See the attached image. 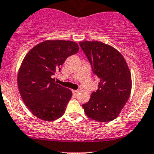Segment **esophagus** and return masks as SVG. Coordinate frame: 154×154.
I'll return each instance as SVG.
<instances>
[{
	"label": "esophagus",
	"mask_w": 154,
	"mask_h": 154,
	"mask_svg": "<svg viewBox=\"0 0 154 154\" xmlns=\"http://www.w3.org/2000/svg\"><path fill=\"white\" fill-rule=\"evenodd\" d=\"M72 93H73V94L74 96H77L78 95V94L80 93V91H72Z\"/></svg>",
	"instance_id": "esophagus-1"
}]
</instances>
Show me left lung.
Listing matches in <instances>:
<instances>
[{
    "label": "left lung",
    "instance_id": "left-lung-1",
    "mask_svg": "<svg viewBox=\"0 0 154 154\" xmlns=\"http://www.w3.org/2000/svg\"><path fill=\"white\" fill-rule=\"evenodd\" d=\"M93 72L100 80L88 102L82 104L88 118L99 122L116 119L129 99L131 77L121 52L101 42H80Z\"/></svg>",
    "mask_w": 154,
    "mask_h": 154
}]
</instances>
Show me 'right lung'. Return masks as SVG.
<instances>
[{"label": "right lung", "instance_id": "right-lung-1", "mask_svg": "<svg viewBox=\"0 0 154 154\" xmlns=\"http://www.w3.org/2000/svg\"><path fill=\"white\" fill-rule=\"evenodd\" d=\"M79 51L76 42L47 40L31 49L23 59L17 76L22 99L36 117L52 121L64 114L72 92L53 78L68 57Z\"/></svg>", "mask_w": 154, "mask_h": 154}]
</instances>
